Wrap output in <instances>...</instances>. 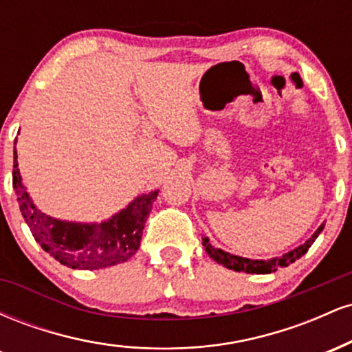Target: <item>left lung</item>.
I'll return each instance as SVG.
<instances>
[{"label": "left lung", "instance_id": "1", "mask_svg": "<svg viewBox=\"0 0 352 352\" xmlns=\"http://www.w3.org/2000/svg\"><path fill=\"white\" fill-rule=\"evenodd\" d=\"M324 228V223L319 225V228L316 232L311 235V238L305 241V243L298 246V248L292 250V252L285 253L283 256L278 258H272V260H250V258H243V256H236V254H232L228 252H223V250L215 248L207 236H204V246L205 252L208 253V256L212 258L213 261H217L218 265H223L225 268L233 270V272H245V273H252V274H268L272 272H276L278 268H283V266H288L289 263H294L298 258H301L302 254L309 250V246L314 243L319 233L322 232Z\"/></svg>", "mask_w": 352, "mask_h": 352}]
</instances>
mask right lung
<instances>
[{"label": "right lung", "mask_w": 352, "mask_h": 352, "mask_svg": "<svg viewBox=\"0 0 352 352\" xmlns=\"http://www.w3.org/2000/svg\"><path fill=\"white\" fill-rule=\"evenodd\" d=\"M13 188L34 240L60 265L72 270H100L131 260L139 250L144 225L159 195V190L142 193L109 220L99 223L59 220L43 213L26 192L18 168L16 147Z\"/></svg>", "instance_id": "right-lung-1"}]
</instances>
